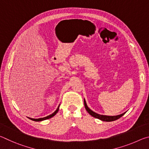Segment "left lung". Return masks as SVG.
Returning a JSON list of instances; mask_svg holds the SVG:
<instances>
[{
  "mask_svg": "<svg viewBox=\"0 0 149 149\" xmlns=\"http://www.w3.org/2000/svg\"><path fill=\"white\" fill-rule=\"evenodd\" d=\"M84 105H85V109L88 112V113L90 115H91L93 117L96 118H98V119H99L102 121H104V122H112V121H115L118 119H119L120 118H121L122 116L123 115H124L125 113H123L122 114H120V115H118V116H105V115H100L97 114V113H96L95 112H93V110H91L90 109V108L87 107V103L85 102V100L84 99Z\"/></svg>",
  "mask_w": 149,
  "mask_h": 149,
  "instance_id": "8db88e82",
  "label": "left lung"
}]
</instances>
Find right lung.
<instances>
[{
  "instance_id": "1",
  "label": "right lung",
  "mask_w": 149,
  "mask_h": 149,
  "mask_svg": "<svg viewBox=\"0 0 149 149\" xmlns=\"http://www.w3.org/2000/svg\"><path fill=\"white\" fill-rule=\"evenodd\" d=\"M59 107L60 105L58 106V107L57 108V109L54 111V112L52 113V114H50L49 116H46V117H44V118H38V119H34V118H29L30 120H31L33 121H35V122H41V121H42V120H47V119H49V118H51L52 117H53L54 116H55L56 114V113L58 112V111L59 110Z\"/></svg>"
}]
</instances>
